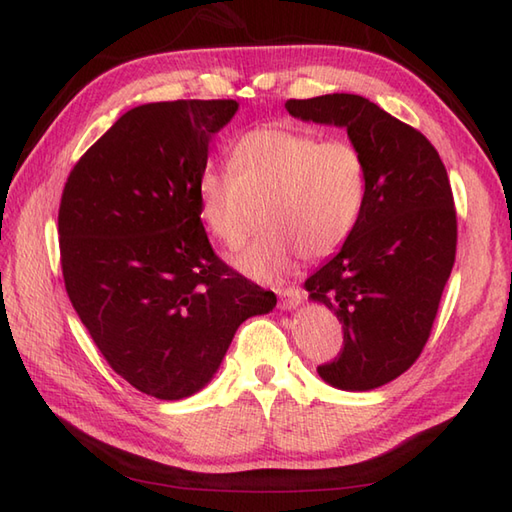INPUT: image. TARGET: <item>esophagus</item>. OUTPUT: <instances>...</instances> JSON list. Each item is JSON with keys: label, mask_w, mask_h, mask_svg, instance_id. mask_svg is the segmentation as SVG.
<instances>
[{"label": "esophagus", "mask_w": 512, "mask_h": 512, "mask_svg": "<svg viewBox=\"0 0 512 512\" xmlns=\"http://www.w3.org/2000/svg\"><path fill=\"white\" fill-rule=\"evenodd\" d=\"M301 297H303V292H301L299 288H295V286H290V288H281V290H279L281 308H284V310L297 308L299 303H301Z\"/></svg>", "instance_id": "obj_1"}]
</instances>
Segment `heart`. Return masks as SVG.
<instances>
[{
	"instance_id": "1",
	"label": "heart",
	"mask_w": 512,
	"mask_h": 512,
	"mask_svg": "<svg viewBox=\"0 0 512 512\" xmlns=\"http://www.w3.org/2000/svg\"><path fill=\"white\" fill-rule=\"evenodd\" d=\"M367 193V167L350 140H321L299 129H250L231 147V167H209L198 180L200 215L215 239L237 248L266 228L235 264L275 279L306 259L334 255L352 237Z\"/></svg>"
}]
</instances>
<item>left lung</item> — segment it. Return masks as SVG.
Masks as SVG:
<instances>
[{
    "label": "left lung",
    "instance_id": "obj_1",
    "mask_svg": "<svg viewBox=\"0 0 512 512\" xmlns=\"http://www.w3.org/2000/svg\"><path fill=\"white\" fill-rule=\"evenodd\" d=\"M286 110L347 129L367 167L352 237L306 279L312 301L343 325V347L317 367L332 387L369 391L418 361L458 248L451 182L427 136L358 94L290 99Z\"/></svg>",
    "mask_w": 512,
    "mask_h": 512
}]
</instances>
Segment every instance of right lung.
Segmentation results:
<instances>
[{
	"label": "right lung",
	"instance_id": "right-lung-1",
	"mask_svg": "<svg viewBox=\"0 0 512 512\" xmlns=\"http://www.w3.org/2000/svg\"><path fill=\"white\" fill-rule=\"evenodd\" d=\"M237 101H162L123 114L70 171L59 206L65 290L114 372L180 400L220 367L239 325L275 292L222 262L198 180Z\"/></svg>",
	"mask_w": 512,
	"mask_h": 512
}]
</instances>
